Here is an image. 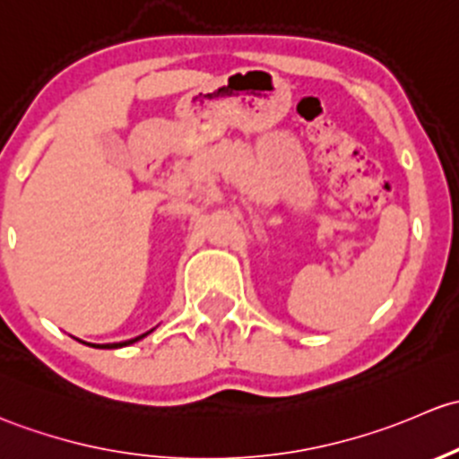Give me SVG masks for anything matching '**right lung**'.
Returning <instances> with one entry per match:
<instances>
[{
	"instance_id": "1",
	"label": "right lung",
	"mask_w": 459,
	"mask_h": 459,
	"mask_svg": "<svg viewBox=\"0 0 459 459\" xmlns=\"http://www.w3.org/2000/svg\"><path fill=\"white\" fill-rule=\"evenodd\" d=\"M143 335H145V333H143ZM143 335H139V338L126 340V342H117V344H103V347H108V349H112V347H126V344H132V342H136V340H141V338H143Z\"/></svg>"
}]
</instances>
